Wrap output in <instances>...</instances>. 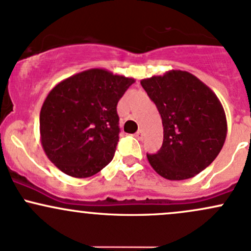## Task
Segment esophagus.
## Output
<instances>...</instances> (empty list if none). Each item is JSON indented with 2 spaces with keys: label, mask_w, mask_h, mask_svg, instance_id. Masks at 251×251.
<instances>
[{
  "label": "esophagus",
  "mask_w": 251,
  "mask_h": 251,
  "mask_svg": "<svg viewBox=\"0 0 251 251\" xmlns=\"http://www.w3.org/2000/svg\"><path fill=\"white\" fill-rule=\"evenodd\" d=\"M134 136H136L137 139H143V137H144V133H143V130H138V131H137Z\"/></svg>",
  "instance_id": "esophagus-1"
}]
</instances>
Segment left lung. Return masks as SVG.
I'll return each instance as SVG.
<instances>
[{
    "instance_id": "8db88e82",
    "label": "left lung",
    "mask_w": 251,
    "mask_h": 251,
    "mask_svg": "<svg viewBox=\"0 0 251 251\" xmlns=\"http://www.w3.org/2000/svg\"><path fill=\"white\" fill-rule=\"evenodd\" d=\"M140 84L163 124V144L157 153H147L149 163L172 181L201 173L216 159L226 138V117L219 99L187 71L170 70L142 79Z\"/></svg>"
}]
</instances>
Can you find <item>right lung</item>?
Wrapping results in <instances>:
<instances>
[{
    "instance_id": "1",
    "label": "right lung",
    "mask_w": 251,
    "mask_h": 251,
    "mask_svg": "<svg viewBox=\"0 0 251 251\" xmlns=\"http://www.w3.org/2000/svg\"><path fill=\"white\" fill-rule=\"evenodd\" d=\"M134 78L89 69L59 82L40 111V140L64 174L89 177L103 169L119 142L117 104Z\"/></svg>"
}]
</instances>
